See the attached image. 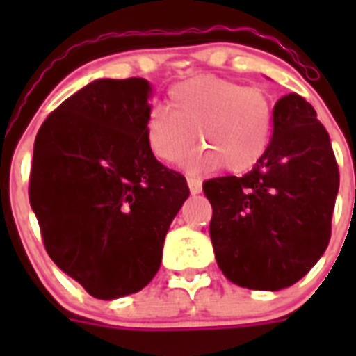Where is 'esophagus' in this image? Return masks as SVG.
<instances>
[{"label":"esophagus","mask_w":356,"mask_h":356,"mask_svg":"<svg viewBox=\"0 0 356 356\" xmlns=\"http://www.w3.org/2000/svg\"><path fill=\"white\" fill-rule=\"evenodd\" d=\"M187 184H188V188H191V193H193V194L201 193V180H200V178H196V176H187Z\"/></svg>","instance_id":"34e87169"}]
</instances>
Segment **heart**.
Returning a JSON list of instances; mask_svg holds the SVG:
<instances>
[{
    "label": "heart",
    "mask_w": 356,
    "mask_h": 356,
    "mask_svg": "<svg viewBox=\"0 0 356 356\" xmlns=\"http://www.w3.org/2000/svg\"><path fill=\"white\" fill-rule=\"evenodd\" d=\"M169 108L153 106L144 127L147 147L162 162H181L193 151L196 134L205 151L191 168L221 165L242 172L260 162L271 143L275 105L260 87L210 74L194 76L172 85Z\"/></svg>",
    "instance_id": "b5f03b06"
}]
</instances>
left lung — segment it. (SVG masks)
I'll use <instances>...</instances> for the list:
<instances>
[{
  "label": "left lung",
  "instance_id": "left-lung-1",
  "mask_svg": "<svg viewBox=\"0 0 356 356\" xmlns=\"http://www.w3.org/2000/svg\"><path fill=\"white\" fill-rule=\"evenodd\" d=\"M337 191L328 131L305 97L285 94L275 105L271 143L260 162L246 175L203 184L222 275L254 291L303 278L328 248Z\"/></svg>",
  "mask_w": 356,
  "mask_h": 356
}]
</instances>
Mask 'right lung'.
Masks as SVG:
<instances>
[{"label": "right lung", "instance_id": "add662e5", "mask_svg": "<svg viewBox=\"0 0 356 356\" xmlns=\"http://www.w3.org/2000/svg\"><path fill=\"white\" fill-rule=\"evenodd\" d=\"M147 97L143 78L96 80L56 106L35 137L28 196L44 248L97 300L149 284L188 197L185 176L147 147Z\"/></svg>", "mask_w": 356, "mask_h": 356}]
</instances>
